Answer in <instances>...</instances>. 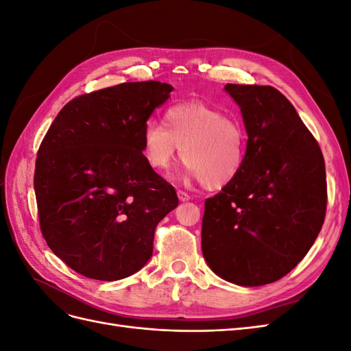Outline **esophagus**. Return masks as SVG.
Segmentation results:
<instances>
[{
	"label": "esophagus",
	"instance_id": "1",
	"mask_svg": "<svg viewBox=\"0 0 351 351\" xmlns=\"http://www.w3.org/2000/svg\"><path fill=\"white\" fill-rule=\"evenodd\" d=\"M177 196H178V200H180V202H187V200H190V195H187L186 192H183V190H178Z\"/></svg>",
	"mask_w": 351,
	"mask_h": 351
}]
</instances>
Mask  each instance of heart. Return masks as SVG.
Returning <instances> with one entry per match:
<instances>
[{
  "mask_svg": "<svg viewBox=\"0 0 351 351\" xmlns=\"http://www.w3.org/2000/svg\"><path fill=\"white\" fill-rule=\"evenodd\" d=\"M182 147L186 162L177 178L197 180L217 190L234 182L246 159V132L240 121L204 102H183L164 112L162 124L147 121L142 130L146 162L164 171Z\"/></svg>",
  "mask_w": 351,
  "mask_h": 351,
  "instance_id": "b5f03b06",
  "label": "heart"
}]
</instances>
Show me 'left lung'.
<instances>
[{"mask_svg":"<svg viewBox=\"0 0 351 351\" xmlns=\"http://www.w3.org/2000/svg\"><path fill=\"white\" fill-rule=\"evenodd\" d=\"M247 133L234 182L205 200L202 253L218 277L258 287L289 274L309 252L326 210L321 147L272 86L226 84Z\"/></svg>","mask_w":351,"mask_h":351,"instance_id":"left-lung-1","label":"left lung"}]
</instances>
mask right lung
I'll return each mask as SVG.
<instances>
[{
  "instance_id": "1",
  "label": "right lung",
  "mask_w": 351,
  "mask_h": 351,
  "mask_svg": "<svg viewBox=\"0 0 351 351\" xmlns=\"http://www.w3.org/2000/svg\"><path fill=\"white\" fill-rule=\"evenodd\" d=\"M174 88L130 82L70 101L40 143L35 195L42 236L67 267L115 281L152 256L176 190L142 154V130Z\"/></svg>"
}]
</instances>
